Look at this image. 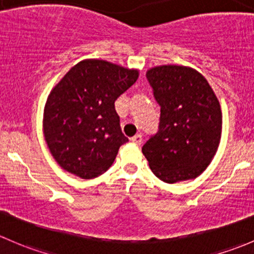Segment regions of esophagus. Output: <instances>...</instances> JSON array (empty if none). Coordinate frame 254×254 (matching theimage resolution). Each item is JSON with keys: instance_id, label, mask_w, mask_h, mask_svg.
<instances>
[{"instance_id": "obj_1", "label": "esophagus", "mask_w": 254, "mask_h": 254, "mask_svg": "<svg viewBox=\"0 0 254 254\" xmlns=\"http://www.w3.org/2000/svg\"><path fill=\"white\" fill-rule=\"evenodd\" d=\"M130 140H132L134 144L140 145V144H142V142H143V138H142V135H140V134H137V135H134V137H133Z\"/></svg>"}]
</instances>
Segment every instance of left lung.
Listing matches in <instances>:
<instances>
[{"label":"left lung","mask_w":254,"mask_h":254,"mask_svg":"<svg viewBox=\"0 0 254 254\" xmlns=\"http://www.w3.org/2000/svg\"><path fill=\"white\" fill-rule=\"evenodd\" d=\"M160 105L159 132L143 145L149 167L166 184L193 180L213 160L223 128L220 103L192 67L163 64L146 70Z\"/></svg>","instance_id":"1"}]
</instances>
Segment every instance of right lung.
Instances as JSON below:
<instances>
[{
    "label": "right lung",
    "instance_id": "1",
    "mask_svg": "<svg viewBox=\"0 0 254 254\" xmlns=\"http://www.w3.org/2000/svg\"><path fill=\"white\" fill-rule=\"evenodd\" d=\"M138 75V69L88 59L51 89L44 108V137L62 169L84 180L108 171L120 146L128 142L115 101Z\"/></svg>",
    "mask_w": 254,
    "mask_h": 254
}]
</instances>
